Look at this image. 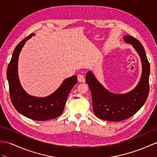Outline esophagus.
I'll use <instances>...</instances> for the list:
<instances>
[{
    "label": "esophagus",
    "mask_w": 157,
    "mask_h": 157,
    "mask_svg": "<svg viewBox=\"0 0 157 157\" xmlns=\"http://www.w3.org/2000/svg\"><path fill=\"white\" fill-rule=\"evenodd\" d=\"M78 81L80 82H85L84 76H83L82 74H79L78 75Z\"/></svg>",
    "instance_id": "obj_1"
}]
</instances>
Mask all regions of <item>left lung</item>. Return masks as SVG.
<instances>
[{
  "label": "left lung",
  "instance_id": "8db88e82",
  "mask_svg": "<svg viewBox=\"0 0 157 157\" xmlns=\"http://www.w3.org/2000/svg\"><path fill=\"white\" fill-rule=\"evenodd\" d=\"M123 39L133 46L142 62V75L135 88L124 94H116L105 89L92 71L87 72L86 77L92 93L94 114L98 118L107 121H122L135 114L145 103L149 93L150 64L144 47L132 36L125 35Z\"/></svg>",
  "mask_w": 157,
  "mask_h": 157
}]
</instances>
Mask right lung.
<instances>
[{"label":"right lung","instance_id":"1","mask_svg":"<svg viewBox=\"0 0 157 157\" xmlns=\"http://www.w3.org/2000/svg\"><path fill=\"white\" fill-rule=\"evenodd\" d=\"M31 33L17 45L7 68L10 100L16 110L21 114L34 120L56 118L63 113L65 104L70 91L77 83V75L65 79L60 87L51 95L44 98L30 96L22 87L18 75V60L25 42L32 36Z\"/></svg>","mask_w":157,"mask_h":157}]
</instances>
